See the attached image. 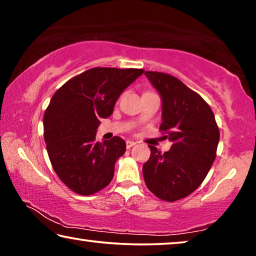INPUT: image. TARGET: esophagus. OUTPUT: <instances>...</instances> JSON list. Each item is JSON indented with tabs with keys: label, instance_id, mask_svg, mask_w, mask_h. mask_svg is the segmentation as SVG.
I'll list each match as a JSON object with an SVG mask.
<instances>
[{
	"label": "esophagus",
	"instance_id": "esophagus-1",
	"mask_svg": "<svg viewBox=\"0 0 256 256\" xmlns=\"http://www.w3.org/2000/svg\"><path fill=\"white\" fill-rule=\"evenodd\" d=\"M136 142H134V141H131V140H128V141H126V148H128V149L132 148V146H136Z\"/></svg>",
	"mask_w": 256,
	"mask_h": 256
}]
</instances>
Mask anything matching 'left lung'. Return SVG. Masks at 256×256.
<instances>
[{"instance_id": "obj_1", "label": "left lung", "mask_w": 256, "mask_h": 256, "mask_svg": "<svg viewBox=\"0 0 256 256\" xmlns=\"http://www.w3.org/2000/svg\"><path fill=\"white\" fill-rule=\"evenodd\" d=\"M162 98L160 130L172 142L162 154L149 146L151 154L142 172L146 188L164 201H177L201 185L216 159L219 128L210 106L175 76L146 71Z\"/></svg>"}]
</instances>
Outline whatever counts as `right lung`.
I'll use <instances>...</instances> for the list:
<instances>
[{
  "instance_id": "right-lung-1",
  "label": "right lung",
  "mask_w": 256,
  "mask_h": 256,
  "mask_svg": "<svg viewBox=\"0 0 256 256\" xmlns=\"http://www.w3.org/2000/svg\"><path fill=\"white\" fill-rule=\"evenodd\" d=\"M142 68H94L66 82L44 115V138L60 180L73 192L90 196L110 183L115 162L126 150L120 136L96 141L102 118L112 114L125 89Z\"/></svg>"
}]
</instances>
